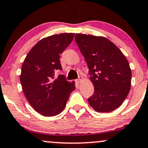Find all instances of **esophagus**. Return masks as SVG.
Listing matches in <instances>:
<instances>
[{"label": "esophagus", "mask_w": 148, "mask_h": 148, "mask_svg": "<svg viewBox=\"0 0 148 148\" xmlns=\"http://www.w3.org/2000/svg\"><path fill=\"white\" fill-rule=\"evenodd\" d=\"M82 80H83V77H82V76H79L78 79L76 80V82H77L78 83H80Z\"/></svg>", "instance_id": "34e87169"}]
</instances>
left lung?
Listing matches in <instances>:
<instances>
[{
  "label": "left lung",
  "mask_w": 148,
  "mask_h": 148,
  "mask_svg": "<svg viewBox=\"0 0 148 148\" xmlns=\"http://www.w3.org/2000/svg\"><path fill=\"white\" fill-rule=\"evenodd\" d=\"M75 41L89 68L94 93L88 98L95 111L108 113L119 107L128 96L132 72L126 58L104 37L77 33Z\"/></svg>",
  "instance_id": "1"
}]
</instances>
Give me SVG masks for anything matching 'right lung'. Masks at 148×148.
<instances>
[{
	"mask_svg": "<svg viewBox=\"0 0 148 148\" xmlns=\"http://www.w3.org/2000/svg\"><path fill=\"white\" fill-rule=\"evenodd\" d=\"M74 33H60L39 41L27 54L20 79L22 90L31 106L42 115L52 117L64 109L75 82L63 75L55 78L61 70L60 55L72 42Z\"/></svg>",
	"mask_w": 148,
	"mask_h": 148,
	"instance_id": "obj_1",
	"label": "right lung"
}]
</instances>
